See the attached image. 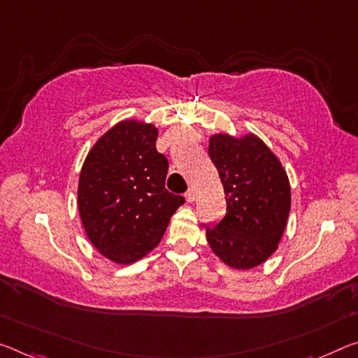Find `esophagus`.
<instances>
[{"instance_id":"34e87169","label":"esophagus","mask_w":358,"mask_h":358,"mask_svg":"<svg viewBox=\"0 0 358 358\" xmlns=\"http://www.w3.org/2000/svg\"><path fill=\"white\" fill-rule=\"evenodd\" d=\"M185 197H186V201H188V202H194L196 201V191L194 189H188V191H186Z\"/></svg>"}]
</instances>
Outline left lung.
<instances>
[{
	"label": "left lung",
	"instance_id": "left-lung-1",
	"mask_svg": "<svg viewBox=\"0 0 358 358\" xmlns=\"http://www.w3.org/2000/svg\"><path fill=\"white\" fill-rule=\"evenodd\" d=\"M208 156L226 196V215L207 228V242L224 264L252 269L264 263L285 231L292 206L290 181L277 156L257 135L210 137Z\"/></svg>",
	"mask_w": 358,
	"mask_h": 358
}]
</instances>
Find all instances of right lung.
Listing matches in <instances>:
<instances>
[{"instance_id":"1","label":"right lung","mask_w":358,"mask_h":358,"mask_svg":"<svg viewBox=\"0 0 358 358\" xmlns=\"http://www.w3.org/2000/svg\"><path fill=\"white\" fill-rule=\"evenodd\" d=\"M156 140L152 124L127 119L101 135L83 164L79 217L90 243L113 263L130 264L150 253L185 203L166 189L169 162Z\"/></svg>"}]
</instances>
